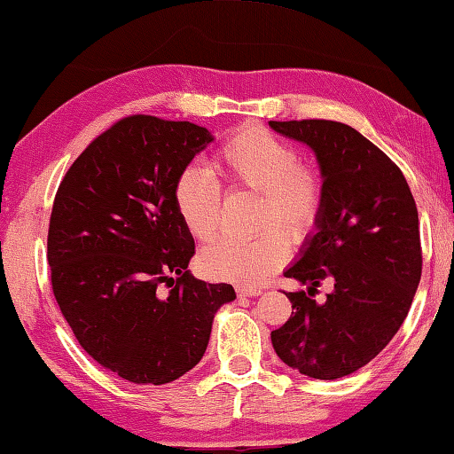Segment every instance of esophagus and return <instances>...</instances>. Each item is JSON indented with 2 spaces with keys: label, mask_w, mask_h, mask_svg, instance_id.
<instances>
[{
  "label": "esophagus",
  "mask_w": 454,
  "mask_h": 454,
  "mask_svg": "<svg viewBox=\"0 0 454 454\" xmlns=\"http://www.w3.org/2000/svg\"><path fill=\"white\" fill-rule=\"evenodd\" d=\"M236 291H238L239 297H257V295H262V289H257V287H246V286H242V287H238Z\"/></svg>",
  "instance_id": "34e87169"
}]
</instances>
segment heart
I'll use <instances>...</instances> for the list:
<instances>
[{
	"mask_svg": "<svg viewBox=\"0 0 454 454\" xmlns=\"http://www.w3.org/2000/svg\"><path fill=\"white\" fill-rule=\"evenodd\" d=\"M295 147L262 126L236 129L216 151L210 171L189 165L175 183V208L189 234L208 239L218 228L220 181L232 189L260 192V224H278L291 236L315 228L325 207V181L317 168L301 165ZM289 244L278 228L255 238L220 236L202 247L200 271L212 279L252 286L283 265Z\"/></svg>",
	"mask_w": 454,
	"mask_h": 454,
	"instance_id": "b5f03b06",
	"label": "heart"
}]
</instances>
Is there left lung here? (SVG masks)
<instances>
[{"mask_svg": "<svg viewBox=\"0 0 454 454\" xmlns=\"http://www.w3.org/2000/svg\"><path fill=\"white\" fill-rule=\"evenodd\" d=\"M313 149L325 207L286 278L335 289L323 304L286 293L289 321L271 333L278 356L301 374L336 380L366 366L394 339L421 279L419 216L403 173L350 126L331 120L270 121Z\"/></svg>", "mask_w": 454, "mask_h": 454, "instance_id": "8db88e82", "label": "left lung"}]
</instances>
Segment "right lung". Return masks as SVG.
<instances>
[{"instance_id":"1","label":"right lung","mask_w":454,"mask_h":454,"mask_svg":"<svg viewBox=\"0 0 454 454\" xmlns=\"http://www.w3.org/2000/svg\"><path fill=\"white\" fill-rule=\"evenodd\" d=\"M212 141L191 121L129 115L82 151L52 204L47 260L60 313L98 364L133 384H168L197 366L218 309L236 299L228 283L186 270L194 239L173 199Z\"/></svg>"}]
</instances>
